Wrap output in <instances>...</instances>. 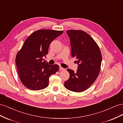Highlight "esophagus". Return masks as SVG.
<instances>
[{"label":"esophagus","instance_id":"1","mask_svg":"<svg viewBox=\"0 0 123 123\" xmlns=\"http://www.w3.org/2000/svg\"><path fill=\"white\" fill-rule=\"evenodd\" d=\"M59 69H60V71H65V68H62L61 66H60Z\"/></svg>","mask_w":123,"mask_h":123}]
</instances>
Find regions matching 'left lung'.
Wrapping results in <instances>:
<instances>
[{"mask_svg": "<svg viewBox=\"0 0 123 123\" xmlns=\"http://www.w3.org/2000/svg\"><path fill=\"white\" fill-rule=\"evenodd\" d=\"M66 33L71 42L72 56L77 60L78 66L76 72L67 69L70 77L64 82V86L73 92H83L98 76L102 56L98 45L88 33L79 30H70Z\"/></svg>", "mask_w": 123, "mask_h": 123, "instance_id": "left-lung-1", "label": "left lung"}]
</instances>
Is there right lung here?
<instances>
[{
    "label": "right lung",
    "instance_id": "1",
    "mask_svg": "<svg viewBox=\"0 0 123 123\" xmlns=\"http://www.w3.org/2000/svg\"><path fill=\"white\" fill-rule=\"evenodd\" d=\"M63 31L41 29L35 31L25 41L15 59L21 82L27 88L37 91L48 86L49 77L58 72L59 66L48 64L44 56L48 54L51 42Z\"/></svg>",
    "mask_w": 123,
    "mask_h": 123
}]
</instances>
